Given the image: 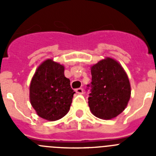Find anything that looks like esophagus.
I'll return each instance as SVG.
<instances>
[{"label":"esophagus","mask_w":156,"mask_h":156,"mask_svg":"<svg viewBox=\"0 0 156 156\" xmlns=\"http://www.w3.org/2000/svg\"><path fill=\"white\" fill-rule=\"evenodd\" d=\"M76 92L77 94H82L83 93V90L82 88H77V89H76Z\"/></svg>","instance_id":"obj_1"}]
</instances>
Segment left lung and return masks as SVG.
Here are the masks:
<instances>
[{"label": "left lung", "instance_id": "8db88e82", "mask_svg": "<svg viewBox=\"0 0 156 156\" xmlns=\"http://www.w3.org/2000/svg\"><path fill=\"white\" fill-rule=\"evenodd\" d=\"M91 92L88 105L91 113L112 119L124 111L131 94L127 74L116 60L106 57L90 66Z\"/></svg>", "mask_w": 156, "mask_h": 156}]
</instances>
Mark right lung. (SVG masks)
I'll return each instance as SVG.
<instances>
[{
	"label": "right lung",
	"instance_id": "obj_1",
	"mask_svg": "<svg viewBox=\"0 0 156 156\" xmlns=\"http://www.w3.org/2000/svg\"><path fill=\"white\" fill-rule=\"evenodd\" d=\"M64 71V66L48 58L37 67L30 82L31 105L46 120L62 119L70 109L75 92Z\"/></svg>",
	"mask_w": 156,
	"mask_h": 156
}]
</instances>
